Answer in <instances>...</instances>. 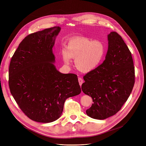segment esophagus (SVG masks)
<instances>
[{
	"label": "esophagus",
	"instance_id": "obj_1",
	"mask_svg": "<svg viewBox=\"0 0 146 146\" xmlns=\"http://www.w3.org/2000/svg\"><path fill=\"white\" fill-rule=\"evenodd\" d=\"M78 80L79 84H80V86H81L82 85V83H83V80L82 79V78H81V77H79V78H78Z\"/></svg>",
	"mask_w": 146,
	"mask_h": 146
}]
</instances>
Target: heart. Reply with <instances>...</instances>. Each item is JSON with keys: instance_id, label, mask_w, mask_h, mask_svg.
<instances>
[{"instance_id": "1", "label": "heart", "mask_w": 146, "mask_h": 146, "mask_svg": "<svg viewBox=\"0 0 146 146\" xmlns=\"http://www.w3.org/2000/svg\"><path fill=\"white\" fill-rule=\"evenodd\" d=\"M105 52V46L100 40H92L86 36H76L68 40L66 48L62 50L61 54L66 65H70L72 58H75L77 69L88 73L99 66Z\"/></svg>"}]
</instances>
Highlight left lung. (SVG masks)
<instances>
[{
	"instance_id": "obj_1",
	"label": "left lung",
	"mask_w": 146,
	"mask_h": 146,
	"mask_svg": "<svg viewBox=\"0 0 146 146\" xmlns=\"http://www.w3.org/2000/svg\"><path fill=\"white\" fill-rule=\"evenodd\" d=\"M105 60L83 78L82 92L92 99L87 114L104 119L120 110L131 95L135 84V68L132 54L122 38L115 32L108 35Z\"/></svg>"
}]
</instances>
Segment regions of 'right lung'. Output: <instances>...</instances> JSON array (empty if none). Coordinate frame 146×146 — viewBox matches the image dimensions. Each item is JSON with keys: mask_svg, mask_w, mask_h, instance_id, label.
Returning a JSON list of instances; mask_svg holds the SVG:
<instances>
[{"mask_svg": "<svg viewBox=\"0 0 146 146\" xmlns=\"http://www.w3.org/2000/svg\"><path fill=\"white\" fill-rule=\"evenodd\" d=\"M54 27L31 33L20 43L9 66V86L19 108L31 119L43 123L58 119L66 99L81 93L75 74H63L52 64Z\"/></svg>", "mask_w": 146, "mask_h": 146, "instance_id": "1", "label": "right lung"}]
</instances>
